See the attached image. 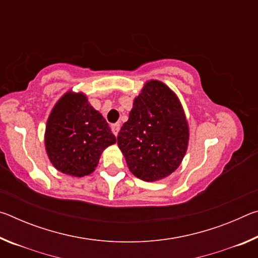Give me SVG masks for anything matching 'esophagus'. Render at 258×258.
<instances>
[{"mask_svg":"<svg viewBox=\"0 0 258 258\" xmlns=\"http://www.w3.org/2000/svg\"><path fill=\"white\" fill-rule=\"evenodd\" d=\"M119 130H120V125L119 124L116 123V124H112L111 125V131H112V133L116 135V137H117V135H118Z\"/></svg>","mask_w":258,"mask_h":258,"instance_id":"esophagus-1","label":"esophagus"}]
</instances>
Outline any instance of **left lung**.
<instances>
[{"mask_svg": "<svg viewBox=\"0 0 258 258\" xmlns=\"http://www.w3.org/2000/svg\"><path fill=\"white\" fill-rule=\"evenodd\" d=\"M189 143V125L177 95L163 82L148 81L117 137L131 173L155 182L176 171Z\"/></svg>", "mask_w": 258, "mask_h": 258, "instance_id": "8db88e82", "label": "left lung"}]
</instances>
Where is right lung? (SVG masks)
<instances>
[{
  "label": "right lung",
  "instance_id": "add662e5",
  "mask_svg": "<svg viewBox=\"0 0 258 258\" xmlns=\"http://www.w3.org/2000/svg\"><path fill=\"white\" fill-rule=\"evenodd\" d=\"M44 143L47 157L58 171L82 177L94 171L103 150L116 143V138L86 95L69 91L47 118Z\"/></svg>",
  "mask_w": 258,
  "mask_h": 258
}]
</instances>
